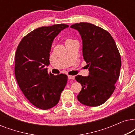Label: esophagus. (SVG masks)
Segmentation results:
<instances>
[{"label": "esophagus", "mask_w": 135, "mask_h": 135, "mask_svg": "<svg viewBox=\"0 0 135 135\" xmlns=\"http://www.w3.org/2000/svg\"><path fill=\"white\" fill-rule=\"evenodd\" d=\"M68 79H70V80H74L75 76H74V75H68Z\"/></svg>", "instance_id": "34e87169"}]
</instances>
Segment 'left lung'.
I'll list each match as a JSON object with an SVG mask.
<instances>
[{"mask_svg": "<svg viewBox=\"0 0 135 135\" xmlns=\"http://www.w3.org/2000/svg\"><path fill=\"white\" fill-rule=\"evenodd\" d=\"M78 31L82 40V54L89 75H77L82 85L77 99L85 106L103 104L115 90L119 77L121 58L115 42L109 33L91 23H76L70 26Z\"/></svg>", "mask_w": 135, "mask_h": 135, "instance_id": "8db88e82", "label": "left lung"}]
</instances>
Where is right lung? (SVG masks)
Returning a JSON list of instances; mask_svg holds the SVG:
<instances>
[{
  "mask_svg": "<svg viewBox=\"0 0 135 135\" xmlns=\"http://www.w3.org/2000/svg\"><path fill=\"white\" fill-rule=\"evenodd\" d=\"M69 26L64 24L41 27L21 40L15 53L16 80L26 98L43 110L58 104L68 81L67 75L48 73L50 51L53 40Z\"/></svg>",
  "mask_w": 135,
  "mask_h": 135,
  "instance_id": "1",
  "label": "right lung"
}]
</instances>
